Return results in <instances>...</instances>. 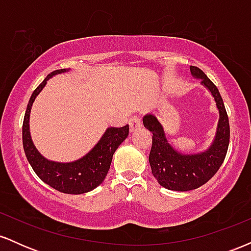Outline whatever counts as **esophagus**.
Listing matches in <instances>:
<instances>
[{"label":"esophagus","instance_id":"esophagus-1","mask_svg":"<svg viewBox=\"0 0 251 251\" xmlns=\"http://www.w3.org/2000/svg\"><path fill=\"white\" fill-rule=\"evenodd\" d=\"M128 124H129V129H131V132H134L135 129L142 127V120H140V118L138 117L131 118Z\"/></svg>","mask_w":251,"mask_h":251}]
</instances>
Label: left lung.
I'll return each mask as SVG.
<instances>
[{"instance_id": "left-lung-1", "label": "left lung", "mask_w": 251, "mask_h": 251, "mask_svg": "<svg viewBox=\"0 0 251 251\" xmlns=\"http://www.w3.org/2000/svg\"><path fill=\"white\" fill-rule=\"evenodd\" d=\"M190 71L211 93L220 114L211 145L198 153H181L169 143L163 125L154 114L149 113L143 118L145 128L153 134L149 155L152 175L163 188L174 191L195 190L211 179L223 164L229 146V119L220 92L200 68L190 66Z\"/></svg>"}]
</instances>
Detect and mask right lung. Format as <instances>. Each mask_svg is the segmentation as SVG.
<instances>
[{
    "mask_svg": "<svg viewBox=\"0 0 251 251\" xmlns=\"http://www.w3.org/2000/svg\"><path fill=\"white\" fill-rule=\"evenodd\" d=\"M68 71L70 70L63 68L51 72L33 92L25 109L22 126V142L25 157L40 179L63 194L81 195L92 191L102 183L107 176L114 152L127 138L129 127L128 125L119 128L108 127L94 148L74 162L60 163L43 157L31 140L29 131L31 106L50 77Z\"/></svg>",
    "mask_w": 251,
    "mask_h": 251,
    "instance_id": "right-lung-1",
    "label": "right lung"
}]
</instances>
